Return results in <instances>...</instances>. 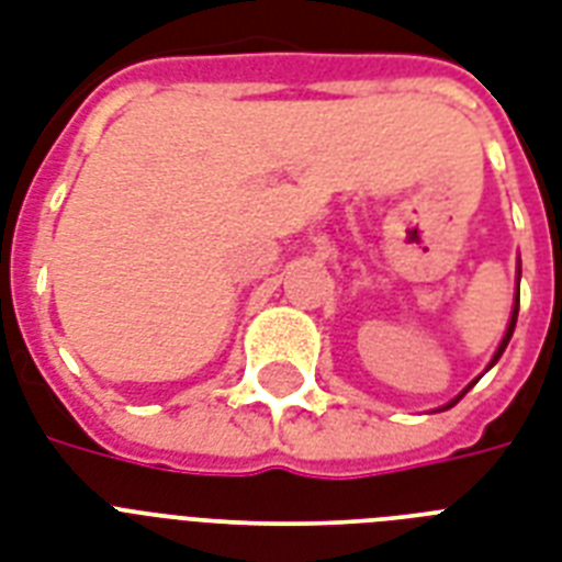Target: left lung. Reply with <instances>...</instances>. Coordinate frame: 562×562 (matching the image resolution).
Here are the masks:
<instances>
[{
    "mask_svg": "<svg viewBox=\"0 0 562 562\" xmlns=\"http://www.w3.org/2000/svg\"><path fill=\"white\" fill-rule=\"evenodd\" d=\"M516 315H519V291H516V306H514V317H510V326H507V333H505V338H502V344H498V350H496V356H493V364H496L498 359H502V352H505V347H507V341H510V335H514V329H516ZM467 393V391H463ZM461 393V396H463ZM461 396H458V400H461ZM454 400V402H458ZM452 402V405H454ZM446 408H449V405H446Z\"/></svg>",
    "mask_w": 562,
    "mask_h": 562,
    "instance_id": "obj_1",
    "label": "left lung"
}]
</instances>
